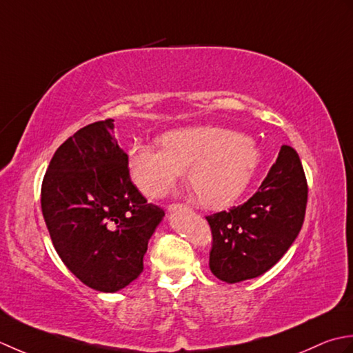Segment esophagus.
I'll return each instance as SVG.
<instances>
[{"mask_svg": "<svg viewBox=\"0 0 353 353\" xmlns=\"http://www.w3.org/2000/svg\"><path fill=\"white\" fill-rule=\"evenodd\" d=\"M181 207H183V205H179V204H172V205H169V212L174 213V212L179 210V208H181Z\"/></svg>", "mask_w": 353, "mask_h": 353, "instance_id": "esophagus-1", "label": "esophagus"}]
</instances>
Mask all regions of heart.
<instances>
[{"label": "heart", "mask_w": 353, "mask_h": 353, "mask_svg": "<svg viewBox=\"0 0 353 353\" xmlns=\"http://www.w3.org/2000/svg\"><path fill=\"white\" fill-rule=\"evenodd\" d=\"M161 148L135 143L128 152L132 181L149 198L168 193L187 170V185L212 210L233 205L257 174L262 152L256 141L232 129L192 126L161 137Z\"/></svg>", "instance_id": "obj_1"}]
</instances>
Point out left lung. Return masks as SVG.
Returning a JSON list of instances; mask_svg holds the SVG:
<instances>
[{"label": "left lung", "instance_id": "left-lung-1", "mask_svg": "<svg viewBox=\"0 0 353 353\" xmlns=\"http://www.w3.org/2000/svg\"><path fill=\"white\" fill-rule=\"evenodd\" d=\"M307 184L299 154L282 146L276 163L247 203L207 216L212 272L237 283L262 276L282 259L303 225Z\"/></svg>", "mask_w": 353, "mask_h": 353}]
</instances>
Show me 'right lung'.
I'll use <instances>...</instances> for the list:
<instances>
[{
    "label": "right lung",
    "instance_id": "add662e5",
    "mask_svg": "<svg viewBox=\"0 0 353 353\" xmlns=\"http://www.w3.org/2000/svg\"><path fill=\"white\" fill-rule=\"evenodd\" d=\"M112 132V119L79 129L57 148L41 189L57 254L100 292H117L141 274L148 242L164 216L132 184Z\"/></svg>",
    "mask_w": 353,
    "mask_h": 353
}]
</instances>
